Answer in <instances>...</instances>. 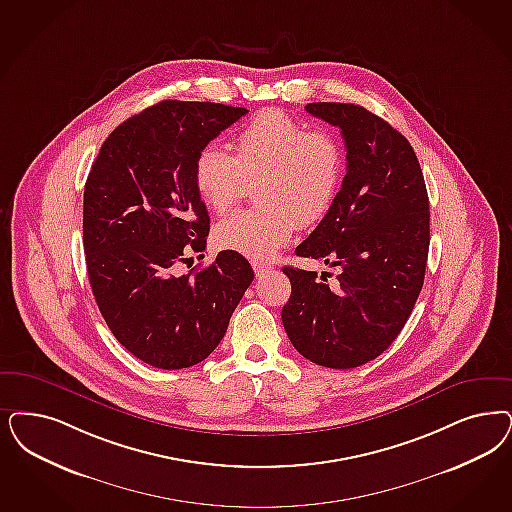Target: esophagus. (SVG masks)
<instances>
[{
  "instance_id": "esophagus-1",
  "label": "esophagus",
  "mask_w": 512,
  "mask_h": 512,
  "mask_svg": "<svg viewBox=\"0 0 512 512\" xmlns=\"http://www.w3.org/2000/svg\"><path fill=\"white\" fill-rule=\"evenodd\" d=\"M253 270H255V276L259 278V276H265V274H268V272L272 270V266L261 265V263H253Z\"/></svg>"
}]
</instances>
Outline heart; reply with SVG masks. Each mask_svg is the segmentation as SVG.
Listing matches in <instances>:
<instances>
[{
  "instance_id": "b5f03b06",
  "label": "heart",
  "mask_w": 512,
  "mask_h": 512,
  "mask_svg": "<svg viewBox=\"0 0 512 512\" xmlns=\"http://www.w3.org/2000/svg\"><path fill=\"white\" fill-rule=\"evenodd\" d=\"M236 153L208 143L194 159L193 181L202 202L225 213L255 183L261 204L221 219L215 244L255 261L272 259L300 225L319 221L335 204L346 157L342 143L327 130L306 124L280 109H266L236 136Z\"/></svg>"
}]
</instances>
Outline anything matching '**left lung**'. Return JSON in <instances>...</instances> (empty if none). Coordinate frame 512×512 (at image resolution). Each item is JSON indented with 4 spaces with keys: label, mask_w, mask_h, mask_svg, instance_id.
<instances>
[{
    "label": "left lung",
    "mask_w": 512,
    "mask_h": 512,
    "mask_svg": "<svg viewBox=\"0 0 512 512\" xmlns=\"http://www.w3.org/2000/svg\"><path fill=\"white\" fill-rule=\"evenodd\" d=\"M304 109L340 128L348 162L335 204L295 253L338 274L329 287L327 272L283 266V329L312 363L353 369L388 350L422 291L429 198L412 145L384 119L355 104Z\"/></svg>",
    "instance_id": "left-lung-1"
}]
</instances>
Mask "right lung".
<instances>
[{
  "instance_id": "right-lung-1",
  "label": "right lung",
  "mask_w": 512,
  "mask_h": 512,
  "mask_svg": "<svg viewBox=\"0 0 512 512\" xmlns=\"http://www.w3.org/2000/svg\"><path fill=\"white\" fill-rule=\"evenodd\" d=\"M246 113L164 100L119 124L90 168L83 200L90 287L111 333L151 367L204 361L253 282L246 257L230 249L206 268L177 274L191 251L206 249L210 232L194 159Z\"/></svg>"
}]
</instances>
